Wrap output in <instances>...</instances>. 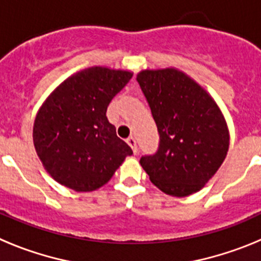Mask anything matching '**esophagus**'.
<instances>
[{"instance_id": "34e87169", "label": "esophagus", "mask_w": 261, "mask_h": 261, "mask_svg": "<svg viewBox=\"0 0 261 261\" xmlns=\"http://www.w3.org/2000/svg\"><path fill=\"white\" fill-rule=\"evenodd\" d=\"M126 142H128L129 146L132 147L133 153L137 154V153H138V147H137V142H136L135 137H129V138H126Z\"/></svg>"}]
</instances>
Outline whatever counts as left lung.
<instances>
[{"label": "left lung", "instance_id": "obj_1", "mask_svg": "<svg viewBox=\"0 0 261 261\" xmlns=\"http://www.w3.org/2000/svg\"><path fill=\"white\" fill-rule=\"evenodd\" d=\"M137 82L159 133L158 150L140 159L162 192L186 197L208 183L229 150L225 117L209 95L174 68L142 70Z\"/></svg>", "mask_w": 261, "mask_h": 261}]
</instances>
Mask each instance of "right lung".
Here are the masks:
<instances>
[{
  "instance_id": "1",
  "label": "right lung",
  "mask_w": 261,
  "mask_h": 261,
  "mask_svg": "<svg viewBox=\"0 0 261 261\" xmlns=\"http://www.w3.org/2000/svg\"><path fill=\"white\" fill-rule=\"evenodd\" d=\"M130 78V71L85 69L43 103L34 124V145L55 180L77 192L95 191L132 155L106 116L110 102Z\"/></svg>"
}]
</instances>
